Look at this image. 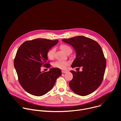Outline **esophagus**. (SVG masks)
Wrapping results in <instances>:
<instances>
[{
	"label": "esophagus",
	"instance_id": "obj_1",
	"mask_svg": "<svg viewBox=\"0 0 121 121\" xmlns=\"http://www.w3.org/2000/svg\"><path fill=\"white\" fill-rule=\"evenodd\" d=\"M67 71H65V70H62V73H66Z\"/></svg>",
	"mask_w": 121,
	"mask_h": 121
}]
</instances>
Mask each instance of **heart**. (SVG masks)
<instances>
[{
	"mask_svg": "<svg viewBox=\"0 0 121 121\" xmlns=\"http://www.w3.org/2000/svg\"><path fill=\"white\" fill-rule=\"evenodd\" d=\"M60 48L65 54H67L68 52H69L70 51H72V49L69 46H68V45L65 44H62L60 45ZM55 51H56V50L54 48H51L47 51L46 55L47 57L50 60L54 59L55 57ZM69 62L68 61H57L55 62L53 64V65L55 67H57V68H59L60 69H65L66 67L69 65Z\"/></svg>",
	"mask_w": 121,
	"mask_h": 121,
	"instance_id": "1",
	"label": "heart"
}]
</instances>
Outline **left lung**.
I'll return each mask as SVG.
<instances>
[{"instance_id": "1", "label": "left lung", "mask_w": 121, "mask_h": 121, "mask_svg": "<svg viewBox=\"0 0 121 121\" xmlns=\"http://www.w3.org/2000/svg\"><path fill=\"white\" fill-rule=\"evenodd\" d=\"M63 41L75 49L77 56L72 67H82L81 72L70 71L73 75L69 83L70 89L80 96L90 94L100 85L105 73L106 61L100 46L96 41L82 36Z\"/></svg>"}]
</instances>
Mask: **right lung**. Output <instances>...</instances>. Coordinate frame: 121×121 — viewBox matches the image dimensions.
<instances>
[{
  "label": "right lung",
  "mask_w": 121,
  "mask_h": 121,
  "mask_svg": "<svg viewBox=\"0 0 121 121\" xmlns=\"http://www.w3.org/2000/svg\"><path fill=\"white\" fill-rule=\"evenodd\" d=\"M58 42V40L36 39L24 42L19 48L14 58V65L19 82L29 93L41 96L50 91L62 72L58 68H50L42 72L43 66L49 68L47 51Z\"/></svg>",
  "instance_id": "1"
}]
</instances>
